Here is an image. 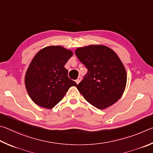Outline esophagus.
I'll use <instances>...</instances> for the list:
<instances>
[{
	"label": "esophagus",
	"mask_w": 153,
	"mask_h": 153,
	"mask_svg": "<svg viewBox=\"0 0 153 153\" xmlns=\"http://www.w3.org/2000/svg\"><path fill=\"white\" fill-rule=\"evenodd\" d=\"M81 79H82V78H81V76H79V78L77 79L76 80V84H79L80 82H81Z\"/></svg>",
	"instance_id": "1"
}]
</instances>
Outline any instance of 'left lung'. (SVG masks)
<instances>
[{"label":"left lung","mask_w":153,"mask_h":153,"mask_svg":"<svg viewBox=\"0 0 153 153\" xmlns=\"http://www.w3.org/2000/svg\"><path fill=\"white\" fill-rule=\"evenodd\" d=\"M75 54L88 70L76 85L85 100L100 109L116 103L124 91L127 75L114 51L105 45H90L77 48Z\"/></svg>","instance_id":"8db88e82"}]
</instances>
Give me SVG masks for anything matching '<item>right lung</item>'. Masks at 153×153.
Segmentation results:
<instances>
[{
  "label": "right lung",
  "instance_id": "add662e5",
  "mask_svg": "<svg viewBox=\"0 0 153 153\" xmlns=\"http://www.w3.org/2000/svg\"><path fill=\"white\" fill-rule=\"evenodd\" d=\"M73 54L60 45L43 48L34 56L26 72L25 84L29 97L37 105L52 109L62 100L69 88L76 83L64 68Z\"/></svg>",
  "mask_w": 153,
  "mask_h": 153
}]
</instances>
